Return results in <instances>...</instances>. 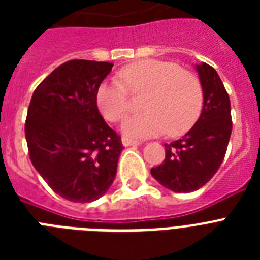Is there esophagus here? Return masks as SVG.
<instances>
[{
  "label": "esophagus",
  "mask_w": 260,
  "mask_h": 260,
  "mask_svg": "<svg viewBox=\"0 0 260 260\" xmlns=\"http://www.w3.org/2000/svg\"><path fill=\"white\" fill-rule=\"evenodd\" d=\"M122 144L125 147H129V146H139L140 144V142H138V140H134V139H129V138H122L121 139Z\"/></svg>",
  "instance_id": "esophagus-1"
}]
</instances>
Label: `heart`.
Masks as SVG:
<instances>
[{"instance_id": "1", "label": "heart", "mask_w": 260, "mask_h": 260, "mask_svg": "<svg viewBox=\"0 0 260 260\" xmlns=\"http://www.w3.org/2000/svg\"><path fill=\"white\" fill-rule=\"evenodd\" d=\"M132 95H142L144 112L126 118L124 132L146 138L166 132L179 136L197 121L204 105L202 83L193 71L159 59H143L124 67L118 78L100 85L97 106L110 122L121 121L132 108Z\"/></svg>"}]
</instances>
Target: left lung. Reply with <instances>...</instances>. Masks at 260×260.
<instances>
[{"mask_svg": "<svg viewBox=\"0 0 260 260\" xmlns=\"http://www.w3.org/2000/svg\"><path fill=\"white\" fill-rule=\"evenodd\" d=\"M204 90V108L193 128L181 139L166 143V156L151 174L175 193H190L210 181L225 156L232 132L231 101L217 71L197 67Z\"/></svg>", "mask_w": 260, "mask_h": 260, "instance_id": "1", "label": "left lung"}]
</instances>
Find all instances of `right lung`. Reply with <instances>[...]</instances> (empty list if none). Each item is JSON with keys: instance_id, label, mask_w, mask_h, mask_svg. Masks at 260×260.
I'll return each mask as SVG.
<instances>
[{"instance_id": "add662e5", "label": "right lung", "mask_w": 260, "mask_h": 260, "mask_svg": "<svg viewBox=\"0 0 260 260\" xmlns=\"http://www.w3.org/2000/svg\"><path fill=\"white\" fill-rule=\"evenodd\" d=\"M113 63L73 59L34 91L25 120L29 159L43 179L71 202L106 193L117 171L121 138L97 108V90Z\"/></svg>"}]
</instances>
